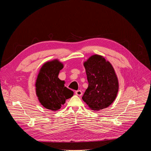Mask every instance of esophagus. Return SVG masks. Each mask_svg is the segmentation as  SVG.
I'll return each mask as SVG.
<instances>
[{
    "mask_svg": "<svg viewBox=\"0 0 151 151\" xmlns=\"http://www.w3.org/2000/svg\"><path fill=\"white\" fill-rule=\"evenodd\" d=\"M75 93L77 95V96H81L82 95H83V92H82V91H80V90L76 91L75 92Z\"/></svg>",
    "mask_w": 151,
    "mask_h": 151,
    "instance_id": "obj_1",
    "label": "esophagus"
}]
</instances>
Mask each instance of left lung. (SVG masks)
I'll return each instance as SVG.
<instances>
[{"label":"left lung","mask_w":151,"mask_h":151,"mask_svg":"<svg viewBox=\"0 0 151 151\" xmlns=\"http://www.w3.org/2000/svg\"><path fill=\"white\" fill-rule=\"evenodd\" d=\"M88 88L82 97L90 109L99 111L114 101L119 91V82L111 63L102 55L94 54L84 62Z\"/></svg>","instance_id":"left-lung-1"}]
</instances>
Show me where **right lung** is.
<instances>
[{"instance_id": "1", "label": "right lung", "mask_w": 151, "mask_h": 151, "mask_svg": "<svg viewBox=\"0 0 151 151\" xmlns=\"http://www.w3.org/2000/svg\"><path fill=\"white\" fill-rule=\"evenodd\" d=\"M63 64L58 59L45 62L40 69L35 82L36 95L40 103L46 109L54 111L60 109L73 92L65 87V81L58 78Z\"/></svg>"}]
</instances>
